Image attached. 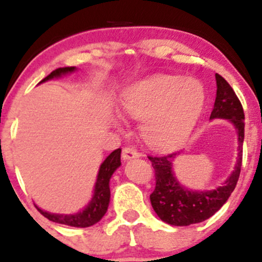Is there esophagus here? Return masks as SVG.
Listing matches in <instances>:
<instances>
[{
  "mask_svg": "<svg viewBox=\"0 0 262 262\" xmlns=\"http://www.w3.org/2000/svg\"><path fill=\"white\" fill-rule=\"evenodd\" d=\"M140 154L139 151L136 150L132 146H126V147L122 148V159L123 160H130V159H135V157H139Z\"/></svg>",
  "mask_w": 262,
  "mask_h": 262,
  "instance_id": "34e87169",
  "label": "esophagus"
}]
</instances>
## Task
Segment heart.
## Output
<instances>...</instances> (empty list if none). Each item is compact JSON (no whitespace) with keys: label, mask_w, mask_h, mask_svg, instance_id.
I'll use <instances>...</instances> for the list:
<instances>
[{"label":"heart","mask_w":262,"mask_h":262,"mask_svg":"<svg viewBox=\"0 0 262 262\" xmlns=\"http://www.w3.org/2000/svg\"><path fill=\"white\" fill-rule=\"evenodd\" d=\"M205 103L199 82L155 75L128 87L121 98L127 116L143 119L146 141L157 148H172L187 139Z\"/></svg>","instance_id":"obj_1"}]
</instances>
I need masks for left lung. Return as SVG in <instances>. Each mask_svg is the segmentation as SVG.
I'll list each match as a JSON object with an SVG mask.
<instances>
[{
    "mask_svg": "<svg viewBox=\"0 0 262 262\" xmlns=\"http://www.w3.org/2000/svg\"><path fill=\"white\" fill-rule=\"evenodd\" d=\"M215 77L217 91L210 119H226L235 125L238 136L237 164L222 186L211 191H192L182 187L173 176L171 161L177 154L148 156L156 180V186L150 195L151 205L162 221L173 226H188L211 217L230 198L240 176L245 136L244 108L229 82L219 74Z\"/></svg>",
    "mask_w": 262,
    "mask_h": 262,
    "instance_id": "left-lung-1",
    "label": "left lung"
}]
</instances>
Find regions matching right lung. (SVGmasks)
<instances>
[{
	"label": "right lung",
	"mask_w": 262,
	"mask_h": 262,
	"mask_svg": "<svg viewBox=\"0 0 262 262\" xmlns=\"http://www.w3.org/2000/svg\"><path fill=\"white\" fill-rule=\"evenodd\" d=\"M75 67H60L52 71L47 77H45L41 82H45L47 80H51L53 77H60L61 75L70 74V72L75 71ZM121 165V148L112 151L111 154L106 157L105 161L100 166V171H98L96 185H95V193L92 198L91 202L89 206L81 212L75 213V215H56V213H50L46 211L36 209L40 211V213L49 219L50 221L57 222V224L69 225V226L75 227H89L95 225L107 211L110 204V179H111L112 173L116 171V168Z\"/></svg>",
	"instance_id": "obj_1"
}]
</instances>
